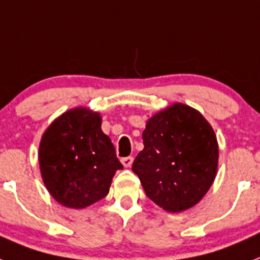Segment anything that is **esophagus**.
I'll list each match as a JSON object with an SVG mask.
<instances>
[{
	"instance_id": "esophagus-1",
	"label": "esophagus",
	"mask_w": 260,
	"mask_h": 260,
	"mask_svg": "<svg viewBox=\"0 0 260 260\" xmlns=\"http://www.w3.org/2000/svg\"><path fill=\"white\" fill-rule=\"evenodd\" d=\"M132 162H134V157H124V158H121V164H123L124 167L125 168H129L131 165H132Z\"/></svg>"
}]
</instances>
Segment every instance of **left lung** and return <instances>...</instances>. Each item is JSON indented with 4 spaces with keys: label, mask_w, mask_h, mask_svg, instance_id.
Instances as JSON below:
<instances>
[{
    "label": "left lung",
    "mask_w": 260,
    "mask_h": 260,
    "mask_svg": "<svg viewBox=\"0 0 260 260\" xmlns=\"http://www.w3.org/2000/svg\"><path fill=\"white\" fill-rule=\"evenodd\" d=\"M143 141L132 171L148 197L171 213L197 205L214 182L219 156L214 129L202 113L172 104L148 119Z\"/></svg>",
    "instance_id": "8db88e82"
}]
</instances>
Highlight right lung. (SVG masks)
<instances>
[{"mask_svg": "<svg viewBox=\"0 0 260 260\" xmlns=\"http://www.w3.org/2000/svg\"><path fill=\"white\" fill-rule=\"evenodd\" d=\"M38 161L46 189L71 209H84L106 197L116 171L123 169L102 131L100 113L87 107L66 111L47 126Z\"/></svg>", "mask_w": 260, "mask_h": 260, "instance_id": "obj_1", "label": "right lung"}]
</instances>
